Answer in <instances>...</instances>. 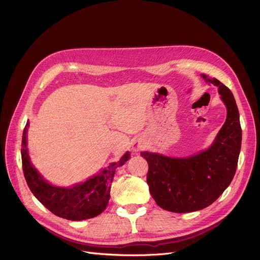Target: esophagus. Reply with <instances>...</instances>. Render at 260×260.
<instances>
[{"mask_svg":"<svg viewBox=\"0 0 260 260\" xmlns=\"http://www.w3.org/2000/svg\"><path fill=\"white\" fill-rule=\"evenodd\" d=\"M142 148H145V142L141 141V140H137L133 143V149L135 151L141 150Z\"/></svg>","mask_w":260,"mask_h":260,"instance_id":"34e87169","label":"esophagus"}]
</instances>
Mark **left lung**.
<instances>
[{
	"mask_svg": "<svg viewBox=\"0 0 260 260\" xmlns=\"http://www.w3.org/2000/svg\"><path fill=\"white\" fill-rule=\"evenodd\" d=\"M201 76L218 86L227 108L226 122L211 147L182 158L141 152L149 165L151 196L161 209L175 213L194 212L213 204L232 183L241 150L242 129L232 91L217 79Z\"/></svg>",
	"mask_w": 260,
	"mask_h": 260,
	"instance_id": "obj_1",
	"label": "left lung"
}]
</instances>
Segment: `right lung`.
Instances as JSON below:
<instances>
[{
  "label": "right lung",
  "mask_w": 260,
  "mask_h": 260,
  "mask_svg": "<svg viewBox=\"0 0 260 260\" xmlns=\"http://www.w3.org/2000/svg\"><path fill=\"white\" fill-rule=\"evenodd\" d=\"M28 121L22 134L21 158L23 175L33 195L53 214L70 220H83L100 215L108 205L110 187L115 169L129 159L126 152L117 162L103 169L84 183L72 187H57L43 179L30 161L26 149V133Z\"/></svg>",
  "instance_id": "right-lung-1"
}]
</instances>
